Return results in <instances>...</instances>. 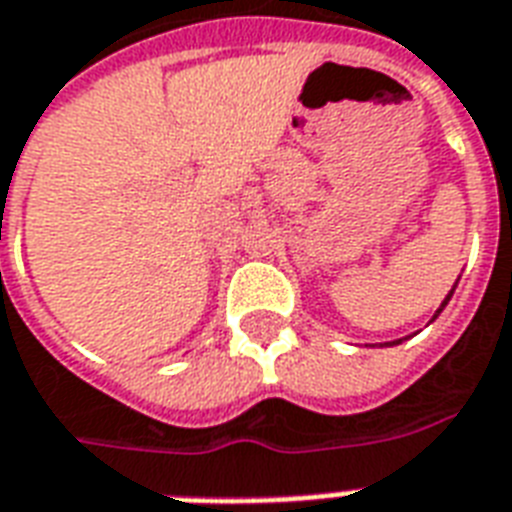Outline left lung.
I'll return each mask as SVG.
<instances>
[{"label":"left lung","mask_w":512,"mask_h":512,"mask_svg":"<svg viewBox=\"0 0 512 512\" xmlns=\"http://www.w3.org/2000/svg\"><path fill=\"white\" fill-rule=\"evenodd\" d=\"M454 290H456V284H454ZM454 290L448 292L446 300H443V303H440V308H438V311H435V317H432V322H435V319L440 317V311H443V308L448 306V300H451V295H454ZM397 343H403V338H397V341H389V343H381V346H397Z\"/></svg>","instance_id":"left-lung-1"}]
</instances>
